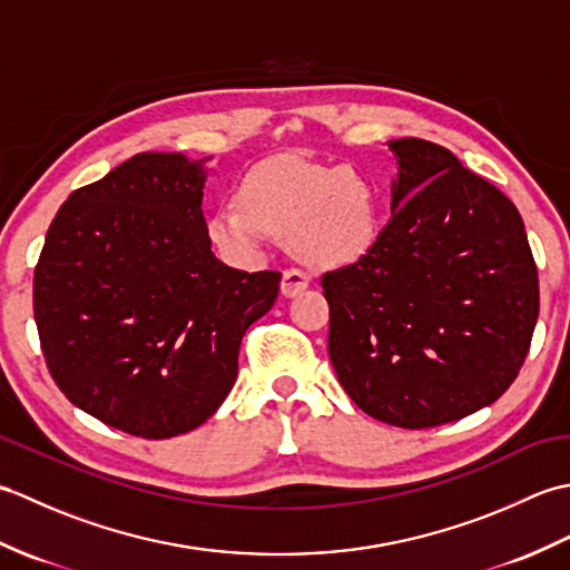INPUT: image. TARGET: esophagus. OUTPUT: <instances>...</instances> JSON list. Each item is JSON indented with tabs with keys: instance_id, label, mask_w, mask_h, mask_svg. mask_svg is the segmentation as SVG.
I'll return each instance as SVG.
<instances>
[{
	"instance_id": "esophagus-1",
	"label": "esophagus",
	"mask_w": 570,
	"mask_h": 570,
	"mask_svg": "<svg viewBox=\"0 0 570 570\" xmlns=\"http://www.w3.org/2000/svg\"><path fill=\"white\" fill-rule=\"evenodd\" d=\"M311 284V276L301 269H286L282 276V294L286 298H294L298 294H304Z\"/></svg>"
}]
</instances>
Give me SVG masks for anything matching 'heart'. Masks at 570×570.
Instances as JSON below:
<instances>
[{"label": "heart", "mask_w": 570, "mask_h": 570, "mask_svg": "<svg viewBox=\"0 0 570 570\" xmlns=\"http://www.w3.org/2000/svg\"><path fill=\"white\" fill-rule=\"evenodd\" d=\"M237 202L208 220L213 245L235 262L257 259L266 235H276L292 239L296 257L313 266H345L380 237L374 188L350 168L274 156L239 180Z\"/></svg>", "instance_id": "b5f03b06"}]
</instances>
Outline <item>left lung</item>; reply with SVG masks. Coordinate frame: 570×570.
<instances>
[{"instance_id": "obj_1", "label": "left lung", "mask_w": 570, "mask_h": 570, "mask_svg": "<svg viewBox=\"0 0 570 570\" xmlns=\"http://www.w3.org/2000/svg\"><path fill=\"white\" fill-rule=\"evenodd\" d=\"M392 220L360 262L323 276L328 355L377 421L429 429L490 406L517 377L539 278L514 203L439 144L386 141Z\"/></svg>"}]
</instances>
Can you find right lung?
<instances>
[{
    "label": "right lung",
    "mask_w": 570,
    "mask_h": 570,
    "mask_svg": "<svg viewBox=\"0 0 570 570\" xmlns=\"http://www.w3.org/2000/svg\"><path fill=\"white\" fill-rule=\"evenodd\" d=\"M208 159L147 151L70 193L33 274L48 372L85 414L141 439L208 421L237 380L242 335L282 274L210 249Z\"/></svg>",
    "instance_id": "obj_1"
}]
</instances>
